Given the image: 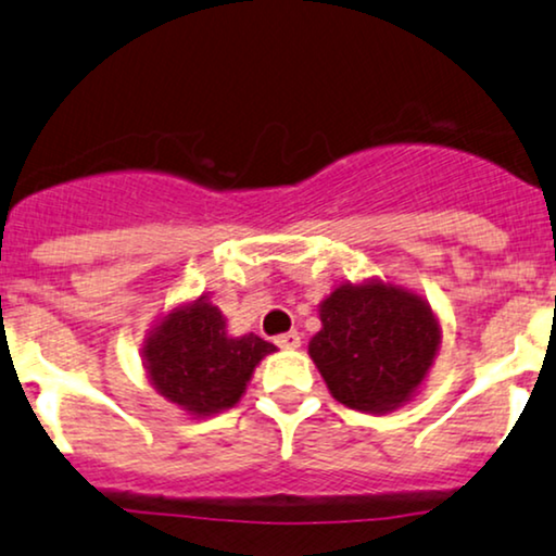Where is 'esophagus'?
Listing matches in <instances>:
<instances>
[{
    "instance_id": "1",
    "label": "esophagus",
    "mask_w": 556,
    "mask_h": 556,
    "mask_svg": "<svg viewBox=\"0 0 556 556\" xmlns=\"http://www.w3.org/2000/svg\"><path fill=\"white\" fill-rule=\"evenodd\" d=\"M276 344H278L280 350H295V348H301L299 331H286V334H278V337H276Z\"/></svg>"
}]
</instances>
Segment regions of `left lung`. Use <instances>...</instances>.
<instances>
[{
    "instance_id": "left-lung-1",
    "label": "left lung",
    "mask_w": 556,
    "mask_h": 556,
    "mask_svg": "<svg viewBox=\"0 0 556 556\" xmlns=\"http://www.w3.org/2000/svg\"><path fill=\"white\" fill-rule=\"evenodd\" d=\"M319 319L308 355L329 393L365 414L414 399L442 342L427 301L383 280L337 286L319 304Z\"/></svg>"
}]
</instances>
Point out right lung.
I'll return each instance as SVG.
<instances>
[{"mask_svg": "<svg viewBox=\"0 0 556 556\" xmlns=\"http://www.w3.org/2000/svg\"><path fill=\"white\" fill-rule=\"evenodd\" d=\"M276 344L257 334L229 337L227 319L206 295L165 314L142 344L150 383L186 414L212 416L242 399L252 372Z\"/></svg>", "mask_w": 556, "mask_h": 556, "instance_id": "right-lung-1", "label": "right lung"}]
</instances>
